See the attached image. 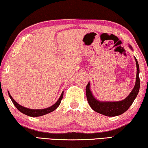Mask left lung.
Segmentation results:
<instances>
[{"label":"left lung","instance_id":"obj_1","mask_svg":"<svg viewBox=\"0 0 148 148\" xmlns=\"http://www.w3.org/2000/svg\"><path fill=\"white\" fill-rule=\"evenodd\" d=\"M129 46L131 50H132V47L131 45ZM135 61H136V82L134 88L132 89L130 94L127 96L125 99L120 101H101L97 100L92 95L91 87H90V83L86 86V96L87 101L89 102V106L94 111L98 112V113L104 115V116L109 117H114L119 116L129 109V108L131 106L133 103L134 99L137 97V95L139 92L140 89V69L138 62L137 59L134 57Z\"/></svg>","mask_w":148,"mask_h":148}]
</instances>
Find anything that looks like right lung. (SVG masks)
I'll return each instance as SVG.
<instances>
[{
	"label": "right lung",
	"instance_id": "add662e5",
	"mask_svg": "<svg viewBox=\"0 0 148 148\" xmlns=\"http://www.w3.org/2000/svg\"><path fill=\"white\" fill-rule=\"evenodd\" d=\"M8 92L10 98V99L12 100V101L14 104V106L17 108V109L18 110L19 112H21V113L27 115V116H29L31 117H39V116H44V115H46L47 114H49L50 112H53L55 110L57 109L59 106V104H61V100L62 99V97H63L64 92H62V93L61 95V96H60L59 99H58V101H57L53 105H52V106L50 107L47 108H44V109H29L23 106H21V105L17 103L16 101H15V100L12 98V97L11 96L10 94L9 91H8Z\"/></svg>",
	"mask_w": 148,
	"mask_h": 148
}]
</instances>
